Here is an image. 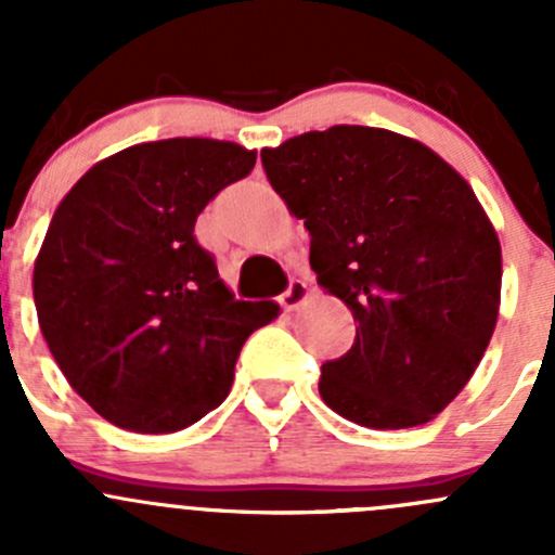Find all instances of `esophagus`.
Here are the masks:
<instances>
[{"instance_id": "obj_1", "label": "esophagus", "mask_w": 555, "mask_h": 555, "mask_svg": "<svg viewBox=\"0 0 555 555\" xmlns=\"http://www.w3.org/2000/svg\"><path fill=\"white\" fill-rule=\"evenodd\" d=\"M306 298H309V284H306L304 279H293V282L287 284V289H284L282 298H279V304H282V309L293 311L298 309V306H304Z\"/></svg>"}]
</instances>
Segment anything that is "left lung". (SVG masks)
Returning a JSON list of instances; mask_svg holds the SVG:
<instances>
[{"instance_id": "left-lung-1", "label": "left lung", "mask_w": 555, "mask_h": 555, "mask_svg": "<svg viewBox=\"0 0 555 555\" xmlns=\"http://www.w3.org/2000/svg\"><path fill=\"white\" fill-rule=\"evenodd\" d=\"M268 182L311 236V268L354 313L319 395L371 429L427 424L464 389L500 313L502 249L483 206L416 139L333 126L262 150Z\"/></svg>"}]
</instances>
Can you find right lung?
Returning <instances> with one entry per match:
<instances>
[{"instance_id": "right-lung-1", "label": "right lung", "mask_w": 555, "mask_h": 555, "mask_svg": "<svg viewBox=\"0 0 555 555\" xmlns=\"http://www.w3.org/2000/svg\"><path fill=\"white\" fill-rule=\"evenodd\" d=\"M255 153L217 139L133 144L66 193L35 262V306L72 389L115 427L160 435L215 411L276 304L233 298L195 220Z\"/></svg>"}]
</instances>
